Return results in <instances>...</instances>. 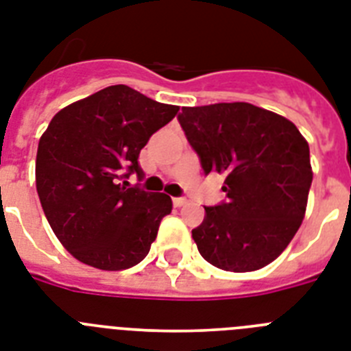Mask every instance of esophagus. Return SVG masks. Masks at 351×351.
<instances>
[{
    "label": "esophagus",
    "mask_w": 351,
    "mask_h": 351,
    "mask_svg": "<svg viewBox=\"0 0 351 351\" xmlns=\"http://www.w3.org/2000/svg\"><path fill=\"white\" fill-rule=\"evenodd\" d=\"M185 203H187L185 198H173V205H175V207H184Z\"/></svg>",
    "instance_id": "34e87169"
}]
</instances>
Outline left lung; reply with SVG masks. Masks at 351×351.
I'll list each match as a JSON object with an SVG mask.
<instances>
[{"label":"left lung","instance_id":"left-lung-1","mask_svg":"<svg viewBox=\"0 0 351 351\" xmlns=\"http://www.w3.org/2000/svg\"><path fill=\"white\" fill-rule=\"evenodd\" d=\"M178 121L203 173L225 175L228 199L205 207L193 230L198 252L234 273L267 266L305 216L312 184L307 141L289 119L252 103L184 107Z\"/></svg>","mask_w":351,"mask_h":351}]
</instances>
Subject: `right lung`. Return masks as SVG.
<instances>
[{"label":"right lung","instance_id":"1","mask_svg":"<svg viewBox=\"0 0 351 351\" xmlns=\"http://www.w3.org/2000/svg\"><path fill=\"white\" fill-rule=\"evenodd\" d=\"M176 112L128 85H110L55 114L39 141L35 184L49 226L73 257L121 271L148 255L173 202L126 178H143L141 149Z\"/></svg>","mask_w":351,"mask_h":351}]
</instances>
